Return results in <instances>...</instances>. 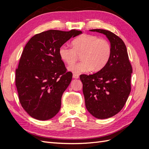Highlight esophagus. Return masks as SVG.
Wrapping results in <instances>:
<instances>
[{"instance_id": "1", "label": "esophagus", "mask_w": 149, "mask_h": 149, "mask_svg": "<svg viewBox=\"0 0 149 149\" xmlns=\"http://www.w3.org/2000/svg\"><path fill=\"white\" fill-rule=\"evenodd\" d=\"M73 78L74 79H78L79 78V76L77 74H73Z\"/></svg>"}]
</instances>
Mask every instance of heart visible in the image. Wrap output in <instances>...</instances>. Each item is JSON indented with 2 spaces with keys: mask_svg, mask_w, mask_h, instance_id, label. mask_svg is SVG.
I'll use <instances>...</instances> for the list:
<instances>
[{
  "mask_svg": "<svg viewBox=\"0 0 149 149\" xmlns=\"http://www.w3.org/2000/svg\"><path fill=\"white\" fill-rule=\"evenodd\" d=\"M73 48L62 45L59 48L61 59L68 65L72 64L81 55L82 61L68 67L73 73L99 71L103 68L111 55V47L106 39L100 38L94 35L84 34L79 36L73 42Z\"/></svg>",
  "mask_w": 149,
  "mask_h": 149,
  "instance_id": "obj_1",
  "label": "heart"
}]
</instances>
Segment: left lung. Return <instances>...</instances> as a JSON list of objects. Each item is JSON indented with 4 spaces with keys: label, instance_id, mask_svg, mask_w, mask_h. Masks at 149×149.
<instances>
[{
    "label": "left lung",
    "instance_id": "left-lung-1",
    "mask_svg": "<svg viewBox=\"0 0 149 149\" xmlns=\"http://www.w3.org/2000/svg\"><path fill=\"white\" fill-rule=\"evenodd\" d=\"M102 33L109 40L111 55L106 66L97 73L80 75L85 105L97 119H107L123 109L131 90L132 66L123 40L110 31L89 30Z\"/></svg>",
    "mask_w": 149,
    "mask_h": 149
}]
</instances>
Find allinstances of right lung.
Returning a JSON list of instances; mask_svg holds the SVG:
<instances>
[{"label":"right lung","mask_w":149,"mask_h":149,"mask_svg":"<svg viewBox=\"0 0 149 149\" xmlns=\"http://www.w3.org/2000/svg\"><path fill=\"white\" fill-rule=\"evenodd\" d=\"M82 31L49 30L34 35L24 49L15 71V85L22 107L33 118L46 120L61 108V97L71 81L59 48Z\"/></svg>","instance_id":"1"}]
</instances>
